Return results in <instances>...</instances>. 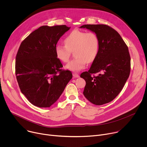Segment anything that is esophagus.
<instances>
[{
  "instance_id": "1",
  "label": "esophagus",
  "mask_w": 147,
  "mask_h": 147,
  "mask_svg": "<svg viewBox=\"0 0 147 147\" xmlns=\"http://www.w3.org/2000/svg\"><path fill=\"white\" fill-rule=\"evenodd\" d=\"M73 76L74 78H78L79 77V75L77 73H73Z\"/></svg>"
}]
</instances>
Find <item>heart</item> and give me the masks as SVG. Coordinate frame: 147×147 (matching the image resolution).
Returning a JSON list of instances; mask_svg holds the SVG:
<instances>
[{"label": "heart", "instance_id": "obj_1", "mask_svg": "<svg viewBox=\"0 0 147 147\" xmlns=\"http://www.w3.org/2000/svg\"><path fill=\"white\" fill-rule=\"evenodd\" d=\"M63 41L65 46L57 45L55 52L60 61L66 63L69 60L71 52L74 50L76 57L66 65L67 69L78 71L85 68L87 62L94 61L98 56L99 40L92 32L74 30L67 35Z\"/></svg>", "mask_w": 147, "mask_h": 147}]
</instances>
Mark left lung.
Listing matches in <instances>:
<instances>
[{
	"label": "left lung",
	"instance_id": "obj_1",
	"mask_svg": "<svg viewBox=\"0 0 147 147\" xmlns=\"http://www.w3.org/2000/svg\"><path fill=\"white\" fill-rule=\"evenodd\" d=\"M94 32L99 40V52L88 71L81 74L86 85L83 94L96 105L109 103L120 92L130 73L129 49L120 34L104 24L83 25ZM97 73L96 76L92 74Z\"/></svg>",
	"mask_w": 147,
	"mask_h": 147
}]
</instances>
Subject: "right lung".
<instances>
[{"mask_svg":"<svg viewBox=\"0 0 147 147\" xmlns=\"http://www.w3.org/2000/svg\"><path fill=\"white\" fill-rule=\"evenodd\" d=\"M70 27L44 26L31 32L21 44L16 58V75L21 91L39 108L55 103L72 78L62 70L55 49L60 38Z\"/></svg>","mask_w":147,"mask_h":147,"instance_id":"add662e5","label":"right lung"}]
</instances>
